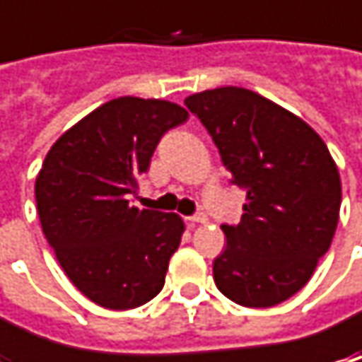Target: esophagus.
<instances>
[{
    "instance_id": "34e87169",
    "label": "esophagus",
    "mask_w": 362,
    "mask_h": 362,
    "mask_svg": "<svg viewBox=\"0 0 362 362\" xmlns=\"http://www.w3.org/2000/svg\"><path fill=\"white\" fill-rule=\"evenodd\" d=\"M187 219V226H197V223H207V216H203V214H195V216L185 217Z\"/></svg>"
}]
</instances>
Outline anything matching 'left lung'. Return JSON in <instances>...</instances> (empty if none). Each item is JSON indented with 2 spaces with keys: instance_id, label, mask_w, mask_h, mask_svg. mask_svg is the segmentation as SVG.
I'll return each mask as SVG.
<instances>
[{
  "instance_id": "obj_1",
  "label": "left lung",
  "mask_w": 362,
  "mask_h": 362,
  "mask_svg": "<svg viewBox=\"0 0 362 362\" xmlns=\"http://www.w3.org/2000/svg\"><path fill=\"white\" fill-rule=\"evenodd\" d=\"M245 191L242 221L221 226L214 262L223 296L268 308L294 296L330 247L341 211V175L310 124L257 92L238 86L185 98Z\"/></svg>"
}]
</instances>
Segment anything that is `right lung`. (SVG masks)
I'll use <instances>...</instances> for the list:
<instances>
[{
  "mask_svg": "<svg viewBox=\"0 0 362 362\" xmlns=\"http://www.w3.org/2000/svg\"><path fill=\"white\" fill-rule=\"evenodd\" d=\"M187 119L169 100H108L64 132L35 177L46 240L70 282L103 308L131 310L163 290L185 223L129 205V195L160 136Z\"/></svg>",
  "mask_w": 362,
  "mask_h": 362,
  "instance_id": "obj_1",
  "label": "right lung"
}]
</instances>
